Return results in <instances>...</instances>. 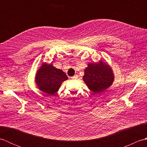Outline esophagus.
Returning <instances> with one entry per match:
<instances>
[{
	"instance_id": "obj_1",
	"label": "esophagus",
	"mask_w": 147,
	"mask_h": 147,
	"mask_svg": "<svg viewBox=\"0 0 147 147\" xmlns=\"http://www.w3.org/2000/svg\"><path fill=\"white\" fill-rule=\"evenodd\" d=\"M71 78L72 79H77L78 78V75H77V74H75V75H74V76L71 77Z\"/></svg>"
}]
</instances>
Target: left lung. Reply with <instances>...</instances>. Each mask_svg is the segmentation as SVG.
Listing matches in <instances>:
<instances>
[{
	"mask_svg": "<svg viewBox=\"0 0 147 147\" xmlns=\"http://www.w3.org/2000/svg\"><path fill=\"white\" fill-rule=\"evenodd\" d=\"M83 81L94 94L100 93L109 88L114 81V74L107 64H89L85 70Z\"/></svg>",
	"mask_w": 147,
	"mask_h": 147,
	"instance_id": "left-lung-1",
	"label": "left lung"
}]
</instances>
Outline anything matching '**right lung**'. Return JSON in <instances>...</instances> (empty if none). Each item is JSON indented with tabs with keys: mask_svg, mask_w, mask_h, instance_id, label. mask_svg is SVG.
<instances>
[{
	"mask_svg": "<svg viewBox=\"0 0 147 147\" xmlns=\"http://www.w3.org/2000/svg\"><path fill=\"white\" fill-rule=\"evenodd\" d=\"M67 79L62 70L52 64H43L36 74V83L41 91L51 95L57 92L61 83Z\"/></svg>",
	"mask_w": 147,
	"mask_h": 147,
	"instance_id": "obj_1",
	"label": "right lung"
}]
</instances>
